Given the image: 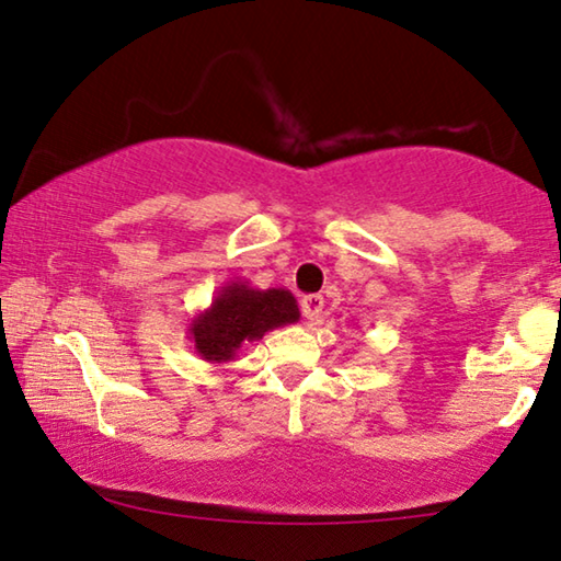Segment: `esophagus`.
<instances>
[{
	"label": "esophagus",
	"mask_w": 561,
	"mask_h": 561,
	"mask_svg": "<svg viewBox=\"0 0 561 561\" xmlns=\"http://www.w3.org/2000/svg\"><path fill=\"white\" fill-rule=\"evenodd\" d=\"M301 314H305L309 322H319L322 319V309H324V297L322 295H307L299 301Z\"/></svg>",
	"instance_id": "obj_1"
}]
</instances>
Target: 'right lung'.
Instances as JSON below:
<instances>
[{"label":"right lung","mask_w":561,"mask_h":561,"mask_svg":"<svg viewBox=\"0 0 561 561\" xmlns=\"http://www.w3.org/2000/svg\"><path fill=\"white\" fill-rule=\"evenodd\" d=\"M295 322H299V307L289 289H256L234 279L219 287L211 305L192 319L186 334L204 362L227 364L244 344Z\"/></svg>","instance_id":"add662e5"}]
</instances>
